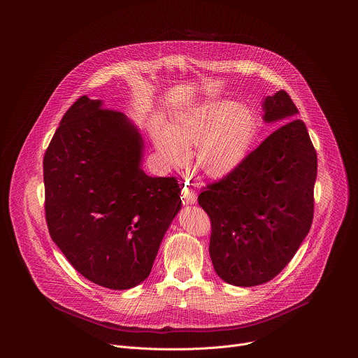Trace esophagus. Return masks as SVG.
Instances as JSON below:
<instances>
[{"label":"esophagus","instance_id":"1","mask_svg":"<svg viewBox=\"0 0 358 358\" xmlns=\"http://www.w3.org/2000/svg\"><path fill=\"white\" fill-rule=\"evenodd\" d=\"M196 189L194 187V184L191 182H185V187L182 189V199H184V203H187V206H191V203L196 202Z\"/></svg>","mask_w":358,"mask_h":358}]
</instances>
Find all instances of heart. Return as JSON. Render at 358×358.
Instances as JSON below:
<instances>
[{"mask_svg":"<svg viewBox=\"0 0 358 358\" xmlns=\"http://www.w3.org/2000/svg\"><path fill=\"white\" fill-rule=\"evenodd\" d=\"M257 123L234 100H211L171 120L169 129L152 131L156 148L171 166H180L195 150V169L221 178L232 173L248 155Z\"/></svg>","mask_w":358,"mask_h":358,"instance_id":"obj_1","label":"heart"}]
</instances>
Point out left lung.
I'll use <instances>...</instances> for the list:
<instances>
[{
  "label": "left lung",
  "instance_id": "left-lung-1",
  "mask_svg": "<svg viewBox=\"0 0 358 358\" xmlns=\"http://www.w3.org/2000/svg\"><path fill=\"white\" fill-rule=\"evenodd\" d=\"M264 120L283 123L198 203L211 218L210 257L234 286H258L292 261L313 221L317 155L285 90L264 100ZM289 122H287V120Z\"/></svg>",
  "mask_w": 358,
  "mask_h": 358
}]
</instances>
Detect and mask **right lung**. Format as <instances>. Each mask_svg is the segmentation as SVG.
<instances>
[{
  "label": "right lung",
  "instance_id": "obj_1",
  "mask_svg": "<svg viewBox=\"0 0 358 358\" xmlns=\"http://www.w3.org/2000/svg\"><path fill=\"white\" fill-rule=\"evenodd\" d=\"M144 141L122 112L79 97L43 157L50 238L90 282L113 290L140 285L181 210L174 177H148Z\"/></svg>",
  "mask_w": 358,
  "mask_h": 358
}]
</instances>
